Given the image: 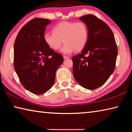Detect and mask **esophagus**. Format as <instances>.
<instances>
[{"label":"esophagus","mask_w":132,"mask_h":132,"mask_svg":"<svg viewBox=\"0 0 132 132\" xmlns=\"http://www.w3.org/2000/svg\"><path fill=\"white\" fill-rule=\"evenodd\" d=\"M63 58H64V59H69V56H63Z\"/></svg>","instance_id":"1"}]
</instances>
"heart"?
I'll return each mask as SVG.
<instances>
[{
  "instance_id": "1",
  "label": "heart",
  "mask_w": 132,
  "mask_h": 132,
  "mask_svg": "<svg viewBox=\"0 0 132 132\" xmlns=\"http://www.w3.org/2000/svg\"><path fill=\"white\" fill-rule=\"evenodd\" d=\"M52 31L44 34L45 43L52 50H57L63 42L61 52L64 54L82 50L88 41V28L82 22L61 21L53 27Z\"/></svg>"
}]
</instances>
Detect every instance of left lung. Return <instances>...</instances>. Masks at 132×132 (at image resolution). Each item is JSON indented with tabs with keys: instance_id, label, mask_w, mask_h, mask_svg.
<instances>
[{
	"instance_id": "8db88e82",
	"label": "left lung",
	"mask_w": 132,
	"mask_h": 132,
	"mask_svg": "<svg viewBox=\"0 0 132 132\" xmlns=\"http://www.w3.org/2000/svg\"><path fill=\"white\" fill-rule=\"evenodd\" d=\"M79 19L87 27L88 39L81 53L72 57L73 74L82 87L94 90L113 73L118 48L112 31L105 23L92 14Z\"/></svg>"
}]
</instances>
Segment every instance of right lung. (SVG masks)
Instances as JSON below:
<instances>
[{"label":"right lung","mask_w":132,"mask_h":132,"mask_svg":"<svg viewBox=\"0 0 132 132\" xmlns=\"http://www.w3.org/2000/svg\"><path fill=\"white\" fill-rule=\"evenodd\" d=\"M50 20L35 18L19 31L14 45V67L26 90L41 94L52 87L56 71L63 62L59 53L44 41L46 26Z\"/></svg>","instance_id":"obj_1"}]
</instances>
